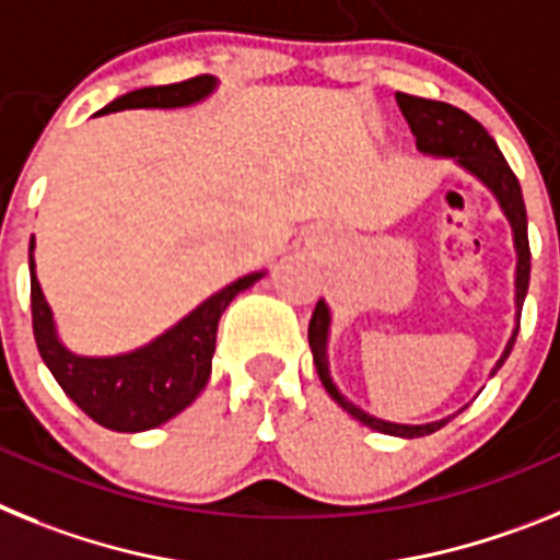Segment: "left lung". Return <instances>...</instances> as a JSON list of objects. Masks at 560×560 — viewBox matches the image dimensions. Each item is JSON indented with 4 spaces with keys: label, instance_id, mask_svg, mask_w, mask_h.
Instances as JSON below:
<instances>
[{
    "label": "left lung",
    "instance_id": "1",
    "mask_svg": "<svg viewBox=\"0 0 560 560\" xmlns=\"http://www.w3.org/2000/svg\"><path fill=\"white\" fill-rule=\"evenodd\" d=\"M397 106H400L402 118H406L408 129L417 138V149L422 154H436V158H454L462 168H468L474 177H479L490 191L495 194L499 206H502L504 217L513 225V240H515V253H518V267H515V307L522 310L524 295H527L529 287V242H527V211H524V197L522 186L515 174L510 172L508 160L502 158L495 140L490 138L488 129H485L479 120H474L468 112L456 109L451 104H442V101H428V98H415V95H406V92H397ZM327 335H329V310L324 301L315 304V313L310 318V349H313V361L318 369V377L324 383V388L329 392L335 402H338L347 415H352L354 420H361L363 425L381 431V434L392 436H406V440H415V436H425L440 431L445 422H451V417L436 422H425V425H397V422L377 420V417L366 415L361 408L349 402L347 397L340 395L335 388L332 377H329V361H327ZM515 327L513 338L508 340L504 354L499 358L495 369L508 361L510 349L515 343Z\"/></svg>",
    "mask_w": 560,
    "mask_h": 560
}]
</instances>
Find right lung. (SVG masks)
Here are the masks:
<instances>
[{
    "label": "right lung",
    "mask_w": 560,
    "mask_h": 560,
    "mask_svg": "<svg viewBox=\"0 0 560 560\" xmlns=\"http://www.w3.org/2000/svg\"><path fill=\"white\" fill-rule=\"evenodd\" d=\"M213 86H217L213 75L188 78L179 84L143 86L106 104L98 115L120 109L188 106L206 98ZM259 279L261 273L242 276L240 281H233L225 290L202 301L177 327L135 352L115 354V358H81L58 340L52 313L36 281L31 242V310L38 354L58 386L65 388V395L98 425L126 431V434L149 431L177 417L206 388L211 377V358L217 349V327H220L222 313L242 290Z\"/></svg>",
    "instance_id": "1"
}]
</instances>
